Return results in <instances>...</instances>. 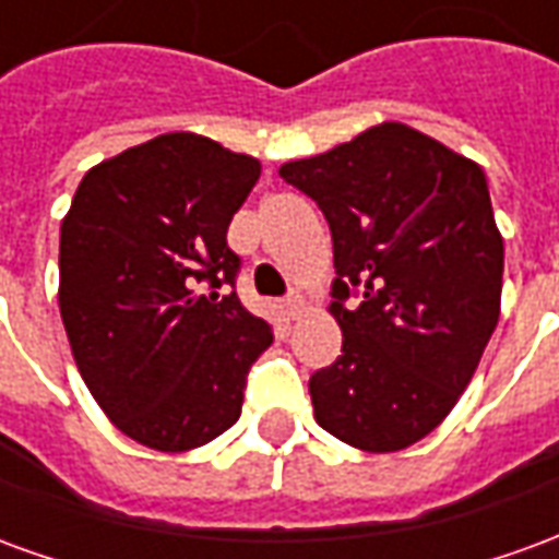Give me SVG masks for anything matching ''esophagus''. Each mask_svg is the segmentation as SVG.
Segmentation results:
<instances>
[{
  "instance_id": "obj_1",
  "label": "esophagus",
  "mask_w": 559,
  "mask_h": 559,
  "mask_svg": "<svg viewBox=\"0 0 559 559\" xmlns=\"http://www.w3.org/2000/svg\"><path fill=\"white\" fill-rule=\"evenodd\" d=\"M283 307H286L288 319H298L300 312H304V298H300V295H292Z\"/></svg>"
}]
</instances>
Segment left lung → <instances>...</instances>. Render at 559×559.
I'll use <instances>...</instances> for the list:
<instances>
[{
    "instance_id": "8db88e82",
    "label": "left lung",
    "mask_w": 559,
    "mask_h": 559,
    "mask_svg": "<svg viewBox=\"0 0 559 559\" xmlns=\"http://www.w3.org/2000/svg\"><path fill=\"white\" fill-rule=\"evenodd\" d=\"M334 237L343 355L312 373L319 427L388 454L425 439L461 400L500 319L502 235L481 165L406 122L280 168ZM355 287L362 304L345 298Z\"/></svg>"
}]
</instances>
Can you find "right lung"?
<instances>
[{"instance_id":"right-lung-1","label":"right lung","mask_w":559,"mask_h":559,"mask_svg":"<svg viewBox=\"0 0 559 559\" xmlns=\"http://www.w3.org/2000/svg\"><path fill=\"white\" fill-rule=\"evenodd\" d=\"M261 162L195 132L159 134L83 174L59 228V312L90 394L156 451H192L240 418L271 324L216 288L225 231ZM207 282L214 292H200Z\"/></svg>"}]
</instances>
